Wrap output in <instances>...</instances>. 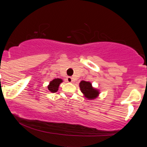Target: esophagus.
I'll return each mask as SVG.
<instances>
[{"mask_svg": "<svg viewBox=\"0 0 147 147\" xmlns=\"http://www.w3.org/2000/svg\"><path fill=\"white\" fill-rule=\"evenodd\" d=\"M67 82H70V83H72V82H74L73 78H72V77H67Z\"/></svg>", "mask_w": 147, "mask_h": 147, "instance_id": "34e87169", "label": "esophagus"}]
</instances>
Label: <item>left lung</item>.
Instances as JSON below:
<instances>
[{"mask_svg":"<svg viewBox=\"0 0 147 147\" xmlns=\"http://www.w3.org/2000/svg\"><path fill=\"white\" fill-rule=\"evenodd\" d=\"M80 88L81 92L84 94L85 98L87 100H94L98 97L100 91L92 86V84L89 82L82 81L80 83Z\"/></svg>","mask_w":147,"mask_h":147,"instance_id":"obj_1","label":"left lung"}]
</instances>
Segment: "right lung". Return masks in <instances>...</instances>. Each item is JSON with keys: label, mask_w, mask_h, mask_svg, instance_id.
Segmentation results:
<instances>
[{"label": "right lung", "mask_w": 147, "mask_h": 147, "mask_svg": "<svg viewBox=\"0 0 147 147\" xmlns=\"http://www.w3.org/2000/svg\"><path fill=\"white\" fill-rule=\"evenodd\" d=\"M63 82V80L62 79H59V78H56L53 80L52 81H51L49 82V84L48 85L47 88L48 90L51 93H55L59 90V85L61 84V83Z\"/></svg>", "instance_id": "obj_1"}]
</instances>
